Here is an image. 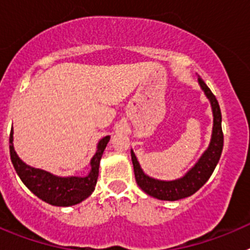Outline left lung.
Here are the masks:
<instances>
[{
    "instance_id": "8db88e82",
    "label": "left lung",
    "mask_w": 250,
    "mask_h": 250,
    "mask_svg": "<svg viewBox=\"0 0 250 250\" xmlns=\"http://www.w3.org/2000/svg\"><path fill=\"white\" fill-rule=\"evenodd\" d=\"M198 83L208 100L210 101L211 111H213V131H211L209 146L203 152L194 167L188 170L182 178L175 179V180H159V179L146 175L143 171L135 154L131 150V160L136 183L141 188V190H144L147 195L156 199L175 202V200L184 199L193 195L208 182V179L210 178L222 155L224 136H223L222 130V112H220L219 104L200 76H198Z\"/></svg>"
}]
</instances>
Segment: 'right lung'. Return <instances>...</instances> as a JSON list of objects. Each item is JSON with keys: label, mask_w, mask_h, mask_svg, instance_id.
Returning a JSON list of instances; mask_svg holds the SVG:
<instances>
[{"label": "right lung", "mask_w": 250, "mask_h": 250, "mask_svg": "<svg viewBox=\"0 0 250 250\" xmlns=\"http://www.w3.org/2000/svg\"><path fill=\"white\" fill-rule=\"evenodd\" d=\"M110 136H105L98 143V149L90 160V171L85 176H57L46 170L30 167L21 160L13 146V129L10 134V155L13 167L22 183L37 198L55 207H71L89 198L95 190L99 176L101 156Z\"/></svg>", "instance_id": "1"}]
</instances>
